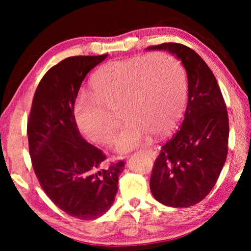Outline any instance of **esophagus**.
Segmentation results:
<instances>
[{
	"label": "esophagus",
	"instance_id": "obj_1",
	"mask_svg": "<svg viewBox=\"0 0 251 251\" xmlns=\"http://www.w3.org/2000/svg\"><path fill=\"white\" fill-rule=\"evenodd\" d=\"M145 151L146 154H148L151 157H152V158H154V157H156V151H152L151 148H148V150H145V151Z\"/></svg>",
	"mask_w": 251,
	"mask_h": 251
}]
</instances>
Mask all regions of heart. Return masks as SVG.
<instances>
[{"label":"heart","instance_id":"1","mask_svg":"<svg viewBox=\"0 0 251 251\" xmlns=\"http://www.w3.org/2000/svg\"><path fill=\"white\" fill-rule=\"evenodd\" d=\"M92 95L80 94L74 104V120L85 137L109 145L118 123L127 121L116 150L128 151L163 136L176 126L187 99L186 73L180 62L167 53L143 54L106 63L91 80Z\"/></svg>","mask_w":251,"mask_h":251}]
</instances>
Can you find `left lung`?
<instances>
[{"mask_svg":"<svg viewBox=\"0 0 251 251\" xmlns=\"http://www.w3.org/2000/svg\"><path fill=\"white\" fill-rule=\"evenodd\" d=\"M181 59L188 77V104L179 130L161 146L151 176L156 201L182 208L201 201L217 181L228 152L227 106L215 75L205 61L188 46L163 43Z\"/></svg>","mask_w":251,"mask_h":251,"instance_id":"8db88e82","label":"left lung"}]
</instances>
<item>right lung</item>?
<instances>
[{"instance_id":"right-lung-1","label":"right lung","mask_w":251,"mask_h":251,"mask_svg":"<svg viewBox=\"0 0 251 251\" xmlns=\"http://www.w3.org/2000/svg\"><path fill=\"white\" fill-rule=\"evenodd\" d=\"M107 55L72 56L50 67L36 88L27 120L29 156L41 187L59 209L82 220L109 209L125 165H106V155L85 141L74 120L85 76Z\"/></svg>"}]
</instances>
